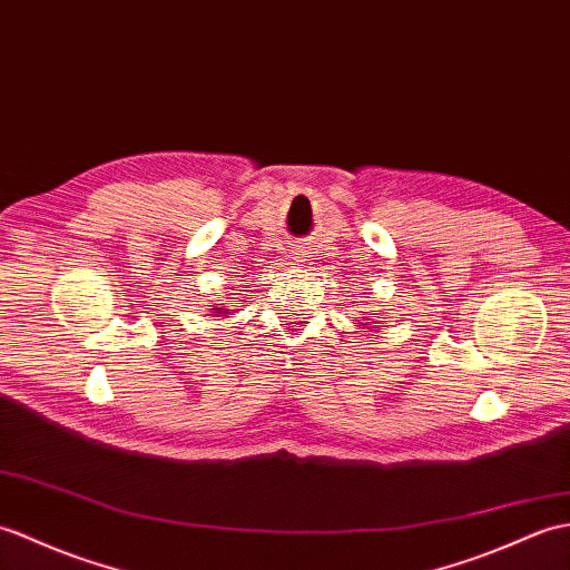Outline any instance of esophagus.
<instances>
[{"label": "esophagus", "instance_id": "obj_1", "mask_svg": "<svg viewBox=\"0 0 570 570\" xmlns=\"http://www.w3.org/2000/svg\"><path fill=\"white\" fill-rule=\"evenodd\" d=\"M298 262H301V259H298Z\"/></svg>", "mask_w": 570, "mask_h": 570}]
</instances>
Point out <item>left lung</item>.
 <instances>
[{
  "mask_svg": "<svg viewBox=\"0 0 570 570\" xmlns=\"http://www.w3.org/2000/svg\"><path fill=\"white\" fill-rule=\"evenodd\" d=\"M376 317V315H374ZM364 321H368V317H364ZM362 325H366V323H362Z\"/></svg>",
  "mask_w": 570,
  "mask_h": 570,
  "instance_id": "obj_1",
  "label": "left lung"
}]
</instances>
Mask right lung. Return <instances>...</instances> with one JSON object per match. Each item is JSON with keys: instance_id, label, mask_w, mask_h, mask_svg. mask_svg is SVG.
<instances>
[{"instance_id": "obj_1", "label": "right lung", "mask_w": 570, "mask_h": 570, "mask_svg": "<svg viewBox=\"0 0 570 570\" xmlns=\"http://www.w3.org/2000/svg\"><path fill=\"white\" fill-rule=\"evenodd\" d=\"M208 313L214 315V317H223V315L228 317V315H233V311H230L228 306H223V303H216V306H210V308H208Z\"/></svg>"}]
</instances>
